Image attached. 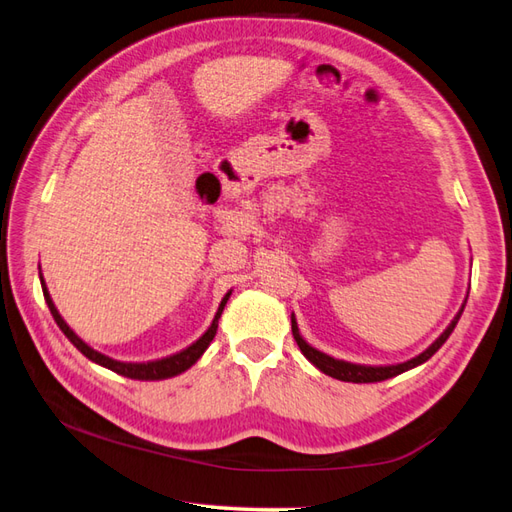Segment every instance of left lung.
<instances>
[{
	"instance_id": "1",
	"label": "left lung",
	"mask_w": 512,
	"mask_h": 512,
	"mask_svg": "<svg viewBox=\"0 0 512 512\" xmlns=\"http://www.w3.org/2000/svg\"><path fill=\"white\" fill-rule=\"evenodd\" d=\"M462 310L458 312V317L451 321L449 328L440 334V339H436V343H431L422 354H418L416 358H411V361H407V363L387 365V367H365V365H354V363L336 361V358L323 354L319 350H314L312 345H308L306 341L301 339L295 317H292V336H295V341L299 345V350L303 352V356H306L312 365H317L323 374H328L332 378H339V380H345V383H378V380H387L391 376H398L402 372H407V369H411V367H416V365H420L424 361H429V358L436 354L440 347L444 345V341H447L449 336H451L453 328H455V325H458V321L462 317Z\"/></svg>"
}]
</instances>
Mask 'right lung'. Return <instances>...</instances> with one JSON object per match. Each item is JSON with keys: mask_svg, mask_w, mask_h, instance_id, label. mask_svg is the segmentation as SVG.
Here are the masks:
<instances>
[{"mask_svg": "<svg viewBox=\"0 0 512 512\" xmlns=\"http://www.w3.org/2000/svg\"><path fill=\"white\" fill-rule=\"evenodd\" d=\"M41 281H43V279H41ZM41 288H43V297H46V303H48V308H50V312H52L54 321H57L61 332H63L65 336H68V339L72 341V345L76 347V350H79L83 356H88L90 361L99 363V365H103V367H107V369H112V372H116V374L127 376V378H136V380L171 378V376H176V374H182L184 369H189V367L204 354V350H206V347H209V343L213 341V336H215V332H217V321H220L222 310H224V306H226V301H228V297H231V292H228V295L222 299L220 308H217V314H215V319H213V323H211V328L206 330L193 345H189L187 350H182V352L173 354V356H167V358H160V361H149V363H121V361H114V358H110V356H105V354H101V352L92 350V347H90L88 343L81 341L79 336H76V334L70 330V325L61 319V314L57 312V308H54V303H52V299H50V295H48L46 284H41Z\"/></svg>", "mask_w": 512, "mask_h": 512, "instance_id": "obj_1", "label": "right lung"}]
</instances>
